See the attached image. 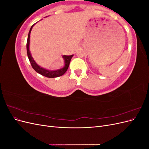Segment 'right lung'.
I'll return each mask as SVG.
<instances>
[{"label": "right lung", "instance_id": "obj_1", "mask_svg": "<svg viewBox=\"0 0 149 149\" xmlns=\"http://www.w3.org/2000/svg\"><path fill=\"white\" fill-rule=\"evenodd\" d=\"M34 25L35 24H33L32 26H31L30 29L29 33V35H28L27 42H26V52H27L28 58H29L31 66H32V68L36 72H37V73H38L39 74H42V76H45V77H47V78H56V77H59V76L63 75L66 73V71H67L68 68L70 61L71 60L72 57L73 56V55H70V56H66V55L63 56V57L64 60H65V66L63 68H61L60 70H55V71H50V70H47L46 69H44V68H43L38 66L35 62V61L33 59V58L31 57L30 50H29L30 35V32H31V29H32V27H33Z\"/></svg>", "mask_w": 149, "mask_h": 149}]
</instances>
